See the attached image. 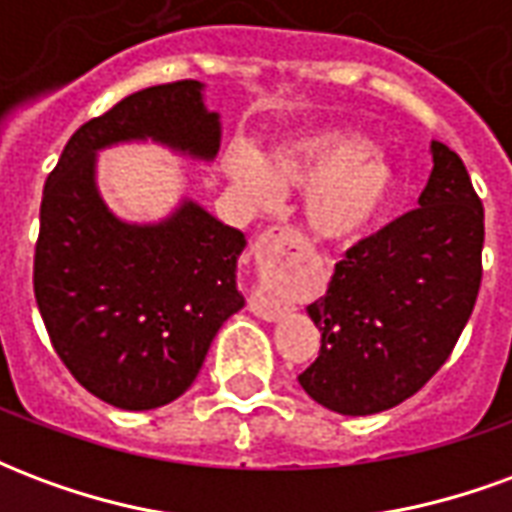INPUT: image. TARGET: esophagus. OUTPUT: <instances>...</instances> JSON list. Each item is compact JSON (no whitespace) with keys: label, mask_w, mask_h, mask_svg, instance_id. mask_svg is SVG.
<instances>
[{"label":"esophagus","mask_w":512,"mask_h":512,"mask_svg":"<svg viewBox=\"0 0 512 512\" xmlns=\"http://www.w3.org/2000/svg\"><path fill=\"white\" fill-rule=\"evenodd\" d=\"M277 249H282V252L304 249V235L296 227H290V224H271L268 230L257 235L255 252L257 257H266L271 252H277ZM249 310L255 312L257 318H263V321H279L288 312V304L274 299V296H268L263 290H255L249 296Z\"/></svg>","instance_id":"34e87169"}]
</instances>
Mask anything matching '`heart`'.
Masks as SVG:
<instances>
[{"mask_svg":"<svg viewBox=\"0 0 512 512\" xmlns=\"http://www.w3.org/2000/svg\"><path fill=\"white\" fill-rule=\"evenodd\" d=\"M224 172L257 208L277 200L279 189H307L304 219L323 241H348L367 233L384 216L397 189L395 172L373 153V142L340 128L290 139L271 147L266 156L230 145Z\"/></svg>","mask_w":512,"mask_h":512,"instance_id":"heart-1","label":"heart"}]
</instances>
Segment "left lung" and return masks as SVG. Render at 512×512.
Returning a JSON list of instances; mask_svg holds the SVG:
<instances>
[{"label": "left lung", "instance_id": "1", "mask_svg": "<svg viewBox=\"0 0 512 512\" xmlns=\"http://www.w3.org/2000/svg\"><path fill=\"white\" fill-rule=\"evenodd\" d=\"M419 208L351 246L310 304L321 351L299 376L337 414L403 403L450 359L483 282L485 213L461 156L433 142Z\"/></svg>", "mask_w": 512, "mask_h": 512}]
</instances>
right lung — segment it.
I'll list each match as a JSON object with an SVG mask.
<instances>
[{
    "instance_id": "obj_1",
    "label": "right lung",
    "mask_w": 512,
    "mask_h": 512,
    "mask_svg": "<svg viewBox=\"0 0 512 512\" xmlns=\"http://www.w3.org/2000/svg\"><path fill=\"white\" fill-rule=\"evenodd\" d=\"M213 158L219 117L194 79L128 95L68 139L40 202L32 285L62 365L104 403L147 411L200 373L211 340L244 307L235 288L241 230L194 202L161 224H126L95 189V150L145 139Z\"/></svg>"
}]
</instances>
